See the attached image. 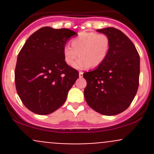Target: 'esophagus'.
Masks as SVG:
<instances>
[{"mask_svg": "<svg viewBox=\"0 0 154 154\" xmlns=\"http://www.w3.org/2000/svg\"><path fill=\"white\" fill-rule=\"evenodd\" d=\"M83 72L80 71V72H79V77H80V78H82V77H83Z\"/></svg>", "mask_w": 154, "mask_h": 154, "instance_id": "obj_1", "label": "esophagus"}]
</instances>
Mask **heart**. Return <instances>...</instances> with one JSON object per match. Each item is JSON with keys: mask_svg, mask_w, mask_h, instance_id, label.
I'll use <instances>...</instances> for the list:
<instances>
[{"mask_svg": "<svg viewBox=\"0 0 154 154\" xmlns=\"http://www.w3.org/2000/svg\"><path fill=\"white\" fill-rule=\"evenodd\" d=\"M71 46L63 48V56L66 64L73 66L78 56L81 59L74 66L77 68H97L108 56L110 48L109 38L103 33L81 32L71 42Z\"/></svg>", "mask_w": 154, "mask_h": 154, "instance_id": "1", "label": "heart"}]
</instances>
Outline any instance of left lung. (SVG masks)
Instances as JSON below:
<instances>
[{
    "mask_svg": "<svg viewBox=\"0 0 154 154\" xmlns=\"http://www.w3.org/2000/svg\"><path fill=\"white\" fill-rule=\"evenodd\" d=\"M109 38L108 56L94 71L85 72L88 105L104 116H115L128 108L139 84L140 58L131 40L119 29H97Z\"/></svg>",
    "mask_w": 154,
    "mask_h": 154,
    "instance_id": "obj_1",
    "label": "left lung"
}]
</instances>
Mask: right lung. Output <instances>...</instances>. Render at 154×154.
Wrapping results in <instances>:
<instances>
[{
    "mask_svg": "<svg viewBox=\"0 0 154 154\" xmlns=\"http://www.w3.org/2000/svg\"><path fill=\"white\" fill-rule=\"evenodd\" d=\"M76 34L66 28L42 27L27 38L20 51L15 87L22 103L32 112L51 114L66 102L79 72L66 63L63 48Z\"/></svg>",
    "mask_w": 154,
    "mask_h": 154,
    "instance_id": "obj_1",
    "label": "right lung"
}]
</instances>
